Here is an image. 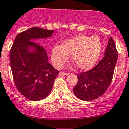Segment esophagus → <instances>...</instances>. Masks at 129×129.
<instances>
[{"label":"esophagus","mask_w":129,"mask_h":129,"mask_svg":"<svg viewBox=\"0 0 129 129\" xmlns=\"http://www.w3.org/2000/svg\"><path fill=\"white\" fill-rule=\"evenodd\" d=\"M58 75H69V73L62 72V71H61V72H59Z\"/></svg>","instance_id":"obj_1"}]
</instances>
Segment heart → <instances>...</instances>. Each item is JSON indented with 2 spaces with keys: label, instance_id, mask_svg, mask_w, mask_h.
<instances>
[{
  "label": "heart",
  "instance_id": "1",
  "mask_svg": "<svg viewBox=\"0 0 129 129\" xmlns=\"http://www.w3.org/2000/svg\"><path fill=\"white\" fill-rule=\"evenodd\" d=\"M102 50V42L97 36L79 35L63 40L61 47L55 46L51 52L52 62L57 68H61L72 55L77 67L87 71L97 63Z\"/></svg>",
  "mask_w": 129,
  "mask_h": 129
}]
</instances>
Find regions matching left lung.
Listing matches in <instances>:
<instances>
[{
	"label": "left lung",
	"mask_w": 129,
	"mask_h": 129,
	"mask_svg": "<svg viewBox=\"0 0 129 129\" xmlns=\"http://www.w3.org/2000/svg\"><path fill=\"white\" fill-rule=\"evenodd\" d=\"M118 58L114 40L110 37L104 57L90 71L77 75L78 82L73 92L80 99L90 101L101 97L111 84Z\"/></svg>",
	"instance_id": "1"
}]
</instances>
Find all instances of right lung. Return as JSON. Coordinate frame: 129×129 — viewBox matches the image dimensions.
<instances>
[{
    "instance_id": "obj_1",
    "label": "right lung",
    "mask_w": 129,
    "mask_h": 129,
    "mask_svg": "<svg viewBox=\"0 0 129 129\" xmlns=\"http://www.w3.org/2000/svg\"><path fill=\"white\" fill-rule=\"evenodd\" d=\"M54 33L39 27H32L19 33L10 51V63L14 83L26 98L38 101L51 92L59 73L48 62L45 49L32 39L47 38ZM32 47L35 52L29 49Z\"/></svg>"
}]
</instances>
